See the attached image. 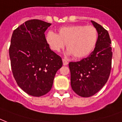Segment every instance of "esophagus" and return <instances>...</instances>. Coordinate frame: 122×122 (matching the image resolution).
<instances>
[{
    "label": "esophagus",
    "mask_w": 122,
    "mask_h": 122,
    "mask_svg": "<svg viewBox=\"0 0 122 122\" xmlns=\"http://www.w3.org/2000/svg\"><path fill=\"white\" fill-rule=\"evenodd\" d=\"M62 62H63V65L64 66H67L68 64V61L66 60V59H62Z\"/></svg>",
    "instance_id": "obj_1"
}]
</instances>
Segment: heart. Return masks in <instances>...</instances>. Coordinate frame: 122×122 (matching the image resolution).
I'll list each match as a JSON object with an SVG mask.
<instances>
[{
  "label": "heart",
  "instance_id": "b5f03b06",
  "mask_svg": "<svg viewBox=\"0 0 122 122\" xmlns=\"http://www.w3.org/2000/svg\"><path fill=\"white\" fill-rule=\"evenodd\" d=\"M98 39L96 28L92 25H72L60 28L58 34L49 31L46 34V41L51 50L60 51L67 46V55L75 58L88 56L95 48Z\"/></svg>",
  "mask_w": 122,
  "mask_h": 122
}]
</instances>
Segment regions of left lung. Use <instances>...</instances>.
Listing matches in <instances>:
<instances>
[{"mask_svg": "<svg viewBox=\"0 0 122 122\" xmlns=\"http://www.w3.org/2000/svg\"><path fill=\"white\" fill-rule=\"evenodd\" d=\"M91 22L98 32L94 50L86 58L69 64L72 88L83 97L92 96L106 83L110 74L113 56L108 32L97 23Z\"/></svg>", "mask_w": 122, "mask_h": 122, "instance_id": "obj_1", "label": "left lung"}]
</instances>
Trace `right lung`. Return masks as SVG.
<instances>
[{"label":"right lung","mask_w":122,"mask_h":122,"mask_svg":"<svg viewBox=\"0 0 122 122\" xmlns=\"http://www.w3.org/2000/svg\"><path fill=\"white\" fill-rule=\"evenodd\" d=\"M51 25L39 20L27 21L11 37L9 52L13 76L23 91L34 97L50 91L63 64L46 43L44 32Z\"/></svg>","instance_id":"add662e5"}]
</instances>
